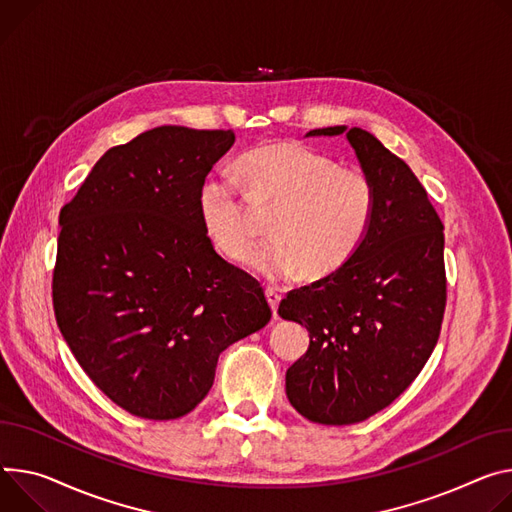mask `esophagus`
<instances>
[{
	"instance_id": "1",
	"label": "esophagus",
	"mask_w": 512,
	"mask_h": 512,
	"mask_svg": "<svg viewBox=\"0 0 512 512\" xmlns=\"http://www.w3.org/2000/svg\"><path fill=\"white\" fill-rule=\"evenodd\" d=\"M265 296L269 300V306L273 310V316H277V306H280V300H282V292L277 288H267L265 290Z\"/></svg>"
}]
</instances>
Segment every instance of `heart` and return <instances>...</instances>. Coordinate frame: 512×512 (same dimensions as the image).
Returning <instances> with one entry per match:
<instances>
[{
    "label": "heart",
    "mask_w": 512,
    "mask_h": 512,
    "mask_svg": "<svg viewBox=\"0 0 512 512\" xmlns=\"http://www.w3.org/2000/svg\"><path fill=\"white\" fill-rule=\"evenodd\" d=\"M235 177L251 204L273 208L271 237L249 257L265 280H288L302 271L320 280L341 269L361 247L376 212V185L355 165L300 143H273L245 153ZM198 214L210 243L230 261H243L255 230L235 181L210 177L198 192Z\"/></svg>",
    "instance_id": "b5f03b06"
}]
</instances>
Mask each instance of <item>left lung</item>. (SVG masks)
Masks as SVG:
<instances>
[{
  "label": "left lung",
  "instance_id": "8db88e82",
  "mask_svg": "<svg viewBox=\"0 0 512 512\" xmlns=\"http://www.w3.org/2000/svg\"><path fill=\"white\" fill-rule=\"evenodd\" d=\"M343 132L376 185L374 220L341 269L288 292L277 310L310 333L286 394L318 425L361 423L390 406L431 357L447 302L443 222L421 181L363 128L308 136Z\"/></svg>",
  "mask_w": 512,
  "mask_h": 512
}]
</instances>
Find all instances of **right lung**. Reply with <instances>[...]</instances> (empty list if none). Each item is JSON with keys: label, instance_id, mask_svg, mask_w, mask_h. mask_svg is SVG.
I'll return each mask as SVG.
<instances>
[{"label": "right lung", "instance_id": "obj_1", "mask_svg": "<svg viewBox=\"0 0 512 512\" xmlns=\"http://www.w3.org/2000/svg\"><path fill=\"white\" fill-rule=\"evenodd\" d=\"M232 143V130H147L106 151L61 208L57 324L91 382L134 416L192 412L218 355L271 318L261 284L216 253L198 214Z\"/></svg>", "mask_w": 512, "mask_h": 512}]
</instances>
